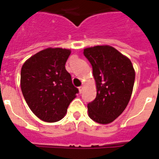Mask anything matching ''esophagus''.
Here are the masks:
<instances>
[{"mask_svg":"<svg viewBox=\"0 0 159 159\" xmlns=\"http://www.w3.org/2000/svg\"><path fill=\"white\" fill-rule=\"evenodd\" d=\"M79 92H80V93H82L83 92V88H84V87L83 86H80V87H79Z\"/></svg>","mask_w":159,"mask_h":159,"instance_id":"34e87169","label":"esophagus"}]
</instances>
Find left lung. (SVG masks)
<instances>
[{"label":"left lung","instance_id":"left-lung-1","mask_svg":"<svg viewBox=\"0 0 159 159\" xmlns=\"http://www.w3.org/2000/svg\"><path fill=\"white\" fill-rule=\"evenodd\" d=\"M92 66L96 83L95 99L88 104V116L101 124L117 119L127 107L134 87L135 72L131 61L108 45L84 50Z\"/></svg>","mask_w":159,"mask_h":159}]
</instances>
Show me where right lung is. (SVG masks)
<instances>
[{
  "label": "right lung",
  "mask_w": 159,
  "mask_h": 159,
  "mask_svg": "<svg viewBox=\"0 0 159 159\" xmlns=\"http://www.w3.org/2000/svg\"><path fill=\"white\" fill-rule=\"evenodd\" d=\"M71 51L48 48L23 64L20 88L29 108L39 119L55 123L65 116L79 90L65 68Z\"/></svg>",
  "instance_id": "add662e5"
}]
</instances>
